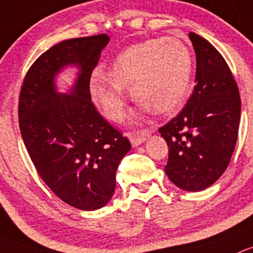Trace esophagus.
Wrapping results in <instances>:
<instances>
[{"label":"esophagus","mask_w":253,"mask_h":253,"mask_svg":"<svg viewBox=\"0 0 253 253\" xmlns=\"http://www.w3.org/2000/svg\"><path fill=\"white\" fill-rule=\"evenodd\" d=\"M129 139H130V142H131L132 146H139L146 140V135L139 134V132H130Z\"/></svg>","instance_id":"obj_1"}]
</instances>
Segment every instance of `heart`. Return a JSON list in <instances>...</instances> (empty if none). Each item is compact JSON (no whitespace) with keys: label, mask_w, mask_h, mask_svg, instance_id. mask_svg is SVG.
Here are the masks:
<instances>
[{"label":"heart","mask_w":253,"mask_h":253,"mask_svg":"<svg viewBox=\"0 0 253 253\" xmlns=\"http://www.w3.org/2000/svg\"><path fill=\"white\" fill-rule=\"evenodd\" d=\"M192 56L176 38L150 39L129 46L109 66L107 77L96 74L90 84L93 100L114 122L124 117L129 88L135 102L156 114L176 111L187 95Z\"/></svg>","instance_id":"heart-1"}]
</instances>
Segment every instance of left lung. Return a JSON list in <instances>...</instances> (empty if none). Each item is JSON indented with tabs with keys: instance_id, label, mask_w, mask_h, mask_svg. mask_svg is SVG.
I'll return each instance as SVG.
<instances>
[{
	"instance_id": "obj_1",
	"label": "left lung",
	"mask_w": 253,
	"mask_h": 253,
	"mask_svg": "<svg viewBox=\"0 0 253 253\" xmlns=\"http://www.w3.org/2000/svg\"><path fill=\"white\" fill-rule=\"evenodd\" d=\"M196 53V85L180 113L158 129L168 145L166 174L186 191L211 186L228 168L240 123L234 75L217 48L190 33Z\"/></svg>"
}]
</instances>
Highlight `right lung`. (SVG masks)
I'll list each match as a JSON object with an SVG mask.
<instances>
[{
	"label": "right lung",
	"instance_id": "right-lung-1",
	"mask_svg": "<svg viewBox=\"0 0 253 253\" xmlns=\"http://www.w3.org/2000/svg\"><path fill=\"white\" fill-rule=\"evenodd\" d=\"M108 41L98 34L52 46L31 64L19 93L20 132L39 175L62 201L83 211L111 200L117 169L131 148L91 101V74ZM68 64L81 73L72 95H62L53 79Z\"/></svg>",
	"mask_w": 253,
	"mask_h": 253
}]
</instances>
